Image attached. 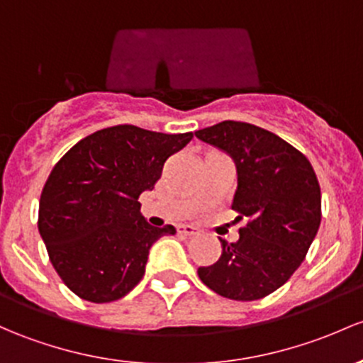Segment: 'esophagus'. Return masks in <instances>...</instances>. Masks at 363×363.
Here are the masks:
<instances>
[{"instance_id": "1", "label": "esophagus", "mask_w": 363, "mask_h": 363, "mask_svg": "<svg viewBox=\"0 0 363 363\" xmlns=\"http://www.w3.org/2000/svg\"><path fill=\"white\" fill-rule=\"evenodd\" d=\"M177 233H179V235H184V236H194V235H198V230L194 226H189V224H186V226H179Z\"/></svg>"}]
</instances>
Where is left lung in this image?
Masks as SVG:
<instances>
[{"mask_svg":"<svg viewBox=\"0 0 363 363\" xmlns=\"http://www.w3.org/2000/svg\"><path fill=\"white\" fill-rule=\"evenodd\" d=\"M194 135L235 160L238 189L231 208L247 217L236 243H223L212 266L198 268L211 291L257 301L280 289L306 257L322 220V193L310 160L273 132L226 120Z\"/></svg>","mask_w":363,"mask_h":363,"instance_id":"1","label":"left lung"}]
</instances>
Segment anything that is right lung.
<instances>
[{
	"mask_svg": "<svg viewBox=\"0 0 363 363\" xmlns=\"http://www.w3.org/2000/svg\"><path fill=\"white\" fill-rule=\"evenodd\" d=\"M191 139L193 132L116 125L86 135L55 163L41 191L38 230L52 266L76 296L111 303L143 280L151 245L175 228L150 226L139 196Z\"/></svg>",
	"mask_w": 363,
	"mask_h": 363,
	"instance_id": "1",
	"label": "right lung"
}]
</instances>
